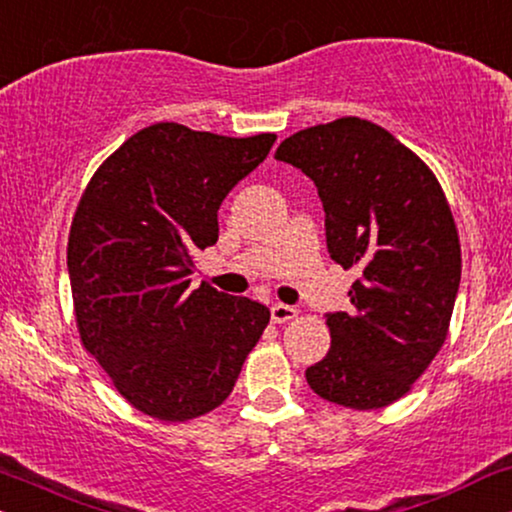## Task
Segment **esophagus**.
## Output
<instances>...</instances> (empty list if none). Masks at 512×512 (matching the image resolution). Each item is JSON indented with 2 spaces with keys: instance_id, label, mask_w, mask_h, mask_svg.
Segmentation results:
<instances>
[{
  "instance_id": "34e87169",
  "label": "esophagus",
  "mask_w": 512,
  "mask_h": 512,
  "mask_svg": "<svg viewBox=\"0 0 512 512\" xmlns=\"http://www.w3.org/2000/svg\"><path fill=\"white\" fill-rule=\"evenodd\" d=\"M297 309L295 306H290V304H274L271 306V320H274V323H288V320H295L297 318Z\"/></svg>"
}]
</instances>
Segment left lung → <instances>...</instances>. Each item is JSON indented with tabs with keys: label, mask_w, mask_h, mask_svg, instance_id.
Here are the masks:
<instances>
[{
	"label": "left lung",
	"mask_w": 512,
	"mask_h": 512,
	"mask_svg": "<svg viewBox=\"0 0 512 512\" xmlns=\"http://www.w3.org/2000/svg\"><path fill=\"white\" fill-rule=\"evenodd\" d=\"M276 159L311 177L330 257L360 271L353 309L325 316L330 351L306 381L351 410L391 405L438 356L459 292V234L438 177L386 128L358 117L290 135Z\"/></svg>",
	"instance_id": "8db88e82"
}]
</instances>
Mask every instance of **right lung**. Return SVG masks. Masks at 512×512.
Wrapping results in <instances>:
<instances>
[{"label":"right lung","mask_w":512,"mask_h":512,"mask_svg":"<svg viewBox=\"0 0 512 512\" xmlns=\"http://www.w3.org/2000/svg\"><path fill=\"white\" fill-rule=\"evenodd\" d=\"M274 142L163 121L107 156L81 194L67 238L81 344L149 417L189 421L220 407L269 325L264 304L189 283L194 252L220 234L224 196Z\"/></svg>","instance_id":"1"}]
</instances>
